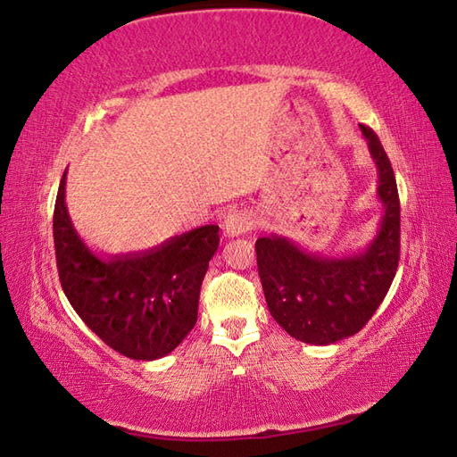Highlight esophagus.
Wrapping results in <instances>:
<instances>
[{
  "mask_svg": "<svg viewBox=\"0 0 457 457\" xmlns=\"http://www.w3.org/2000/svg\"><path fill=\"white\" fill-rule=\"evenodd\" d=\"M256 228V217L248 211H235L225 219V232L228 237H240Z\"/></svg>",
  "mask_w": 457,
  "mask_h": 457,
  "instance_id": "34e87169",
  "label": "esophagus"
}]
</instances>
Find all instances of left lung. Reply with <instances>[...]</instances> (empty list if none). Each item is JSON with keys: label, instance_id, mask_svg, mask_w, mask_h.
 I'll list each match as a JSON object with an SVG mask.
<instances>
[{"label": "left lung", "instance_id": "1", "mask_svg": "<svg viewBox=\"0 0 457 457\" xmlns=\"http://www.w3.org/2000/svg\"><path fill=\"white\" fill-rule=\"evenodd\" d=\"M378 166L383 219L378 237L346 258L307 254L291 240H256L258 273L268 309L293 338L317 346L348 338L366 327L387 295L399 266L401 203L391 162L378 135L360 125Z\"/></svg>", "mask_w": 457, "mask_h": 457}]
</instances>
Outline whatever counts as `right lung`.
Instances as JSON below:
<instances>
[{
    "label": "right lung",
    "instance_id": "add662e5",
    "mask_svg": "<svg viewBox=\"0 0 457 457\" xmlns=\"http://www.w3.org/2000/svg\"><path fill=\"white\" fill-rule=\"evenodd\" d=\"M64 191L66 171L53 232L58 276L70 305L123 356L145 361L168 356L197 322L201 283L219 248V227H199L140 254L104 260L78 237Z\"/></svg>",
    "mask_w": 457,
    "mask_h": 457
}]
</instances>
